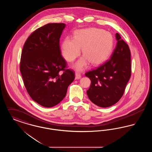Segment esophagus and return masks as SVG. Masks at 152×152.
<instances>
[{"label":"esophagus","mask_w":152,"mask_h":152,"mask_svg":"<svg viewBox=\"0 0 152 152\" xmlns=\"http://www.w3.org/2000/svg\"><path fill=\"white\" fill-rule=\"evenodd\" d=\"M81 77V76L80 75V73L79 72L75 73V79H79Z\"/></svg>","instance_id":"obj_1"}]
</instances>
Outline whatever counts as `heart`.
Returning <instances> with one entry per match:
<instances>
[{"instance_id": "b5f03b06", "label": "heart", "mask_w": 152, "mask_h": 152, "mask_svg": "<svg viewBox=\"0 0 152 152\" xmlns=\"http://www.w3.org/2000/svg\"><path fill=\"white\" fill-rule=\"evenodd\" d=\"M113 37L108 31L88 28L76 31L73 37L67 36L61 44V52L63 58L68 62H72L81 53L84 55L74 65V68L82 71L89 63L100 64L110 56L113 48Z\"/></svg>"}]
</instances>
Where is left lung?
Instances as JSON below:
<instances>
[{
    "label": "left lung",
    "instance_id": "8db88e82",
    "mask_svg": "<svg viewBox=\"0 0 152 152\" xmlns=\"http://www.w3.org/2000/svg\"><path fill=\"white\" fill-rule=\"evenodd\" d=\"M116 39V48L108 60L85 74L91 81L87 91L88 98L102 108L109 107L120 100L131 76L129 46L118 33Z\"/></svg>",
    "mask_w": 152,
    "mask_h": 152
}]
</instances>
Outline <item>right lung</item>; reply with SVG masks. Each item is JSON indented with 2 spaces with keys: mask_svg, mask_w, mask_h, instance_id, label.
<instances>
[{
  "mask_svg": "<svg viewBox=\"0 0 152 152\" xmlns=\"http://www.w3.org/2000/svg\"><path fill=\"white\" fill-rule=\"evenodd\" d=\"M64 23H49L34 31L24 44L20 71L30 97L50 108L65 97L75 72L66 68L61 55L60 38Z\"/></svg>",
  "mask_w": 152,
  "mask_h": 152,
  "instance_id": "1",
  "label": "right lung"
}]
</instances>
